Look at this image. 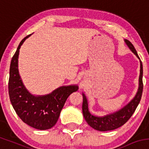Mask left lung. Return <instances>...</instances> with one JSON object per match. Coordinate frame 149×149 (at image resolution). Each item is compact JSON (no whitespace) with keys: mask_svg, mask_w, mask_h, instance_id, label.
<instances>
[{"mask_svg":"<svg viewBox=\"0 0 149 149\" xmlns=\"http://www.w3.org/2000/svg\"><path fill=\"white\" fill-rule=\"evenodd\" d=\"M125 44L127 45L129 49L136 55L137 58L140 60V76H139V86L137 89V93L134 97L133 99L129 102L128 104L125 105V106L120 109V110L111 113V114H106V115L103 116V117H99V116H95L91 114L88 110V103L87 100L86 96L84 93H82L83 95V106H82V109H83V114L85 118L87 123L91 126V128L96 129L100 132H106V131H111L114 129H117L123 125L127 122L130 117H132V114H134V111L137 109L140 100H141L142 94H143V64H142L141 61L139 58L137 54V51L134 49L132 43L129 40H124Z\"/></svg>","mask_w":149,"mask_h":149,"instance_id":"8db88e82","label":"left lung"}]
</instances>
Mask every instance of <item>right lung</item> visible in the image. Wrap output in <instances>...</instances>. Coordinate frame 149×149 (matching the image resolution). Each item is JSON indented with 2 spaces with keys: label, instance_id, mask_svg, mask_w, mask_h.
I'll use <instances>...</instances> for the list:
<instances>
[{
  "label": "right lung",
  "instance_id": "1",
  "mask_svg": "<svg viewBox=\"0 0 149 149\" xmlns=\"http://www.w3.org/2000/svg\"><path fill=\"white\" fill-rule=\"evenodd\" d=\"M30 35L20 41L11 61L9 98L15 111L23 122L36 129L46 130L55 125L66 100L71 94L77 91L78 86H63L45 95H34L30 93L22 81L18 70L20 46Z\"/></svg>",
  "mask_w": 149,
  "mask_h": 149
}]
</instances>
